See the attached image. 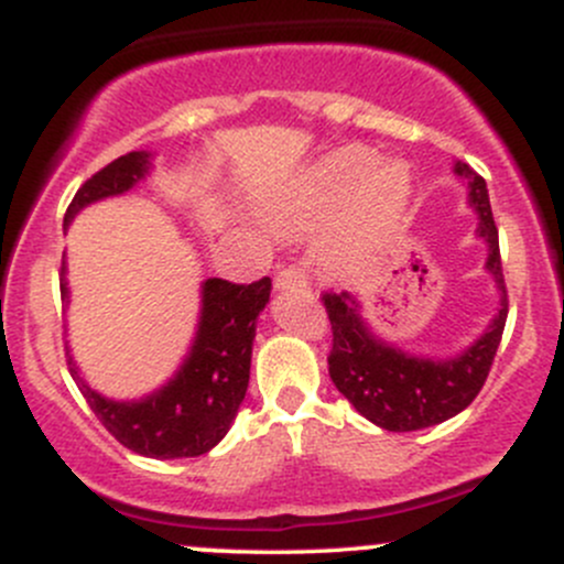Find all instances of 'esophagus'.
<instances>
[{
    "instance_id": "obj_1",
    "label": "esophagus",
    "mask_w": 564,
    "mask_h": 564,
    "mask_svg": "<svg viewBox=\"0 0 564 564\" xmlns=\"http://www.w3.org/2000/svg\"><path fill=\"white\" fill-rule=\"evenodd\" d=\"M307 286V278L305 272H302L296 264H289V268H283L281 272L275 275V289H305Z\"/></svg>"
}]
</instances>
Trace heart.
Segmentation results:
<instances>
[{
  "mask_svg": "<svg viewBox=\"0 0 564 564\" xmlns=\"http://www.w3.org/2000/svg\"><path fill=\"white\" fill-rule=\"evenodd\" d=\"M410 173L401 163L377 165V154L348 147L321 160L302 187L278 206L281 225L313 232L350 208L326 240L324 259L334 272L356 275L369 264L410 206Z\"/></svg>",
  "mask_w": 564,
  "mask_h": 564,
  "instance_id": "1",
  "label": "heart"
}]
</instances>
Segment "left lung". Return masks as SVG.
<instances>
[{"label":"left lung","mask_w":564,"mask_h":564,"mask_svg":"<svg viewBox=\"0 0 564 564\" xmlns=\"http://www.w3.org/2000/svg\"><path fill=\"white\" fill-rule=\"evenodd\" d=\"M455 173L468 184V206L479 216L476 238L487 246L485 270L492 275L500 294L498 313L468 348L444 358L412 356L369 329L364 305L356 296L348 292L324 294L334 334L329 352L332 382L358 414L386 431L431 429L466 410L485 386L495 350L503 337L509 300L490 195L485 178L466 163H455Z\"/></svg>","instance_id":"8db88e82"}]
</instances>
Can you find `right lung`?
Wrapping results in <instances>:
<instances>
[{"instance_id":"obj_1","label":"right lung","mask_w":564,"mask_h":564,"mask_svg":"<svg viewBox=\"0 0 564 564\" xmlns=\"http://www.w3.org/2000/svg\"><path fill=\"white\" fill-rule=\"evenodd\" d=\"M152 152H128L111 160L107 169L93 173L77 189L64 216V230L74 216L104 197L126 195L141 178L150 176ZM270 278L243 283L206 278L200 286V318L189 352L165 386L144 399L115 401L93 391L79 377L69 356V372L88 399L90 410L122 447L144 457L173 460L197 457L214 449L230 431L249 388L251 345L257 337V318L270 302ZM61 296L69 302L66 262L61 268Z\"/></svg>"}]
</instances>
